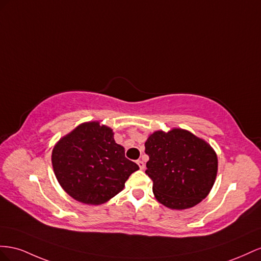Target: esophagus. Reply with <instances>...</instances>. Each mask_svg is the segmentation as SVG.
I'll return each instance as SVG.
<instances>
[{
	"label": "esophagus",
	"instance_id": "34e87169",
	"mask_svg": "<svg viewBox=\"0 0 261 261\" xmlns=\"http://www.w3.org/2000/svg\"><path fill=\"white\" fill-rule=\"evenodd\" d=\"M137 163H138V165H139V167H140L141 170H143V169L145 168V164H144L142 161H138Z\"/></svg>",
	"mask_w": 261,
	"mask_h": 261
}]
</instances>
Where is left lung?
<instances>
[{"instance_id":"8db88e82","label":"left lung","mask_w":261,"mask_h":261,"mask_svg":"<svg viewBox=\"0 0 261 261\" xmlns=\"http://www.w3.org/2000/svg\"><path fill=\"white\" fill-rule=\"evenodd\" d=\"M145 173L153 180L160 203L173 210L189 209L209 195L218 174L213 147L190 131L158 130L145 142Z\"/></svg>"}]
</instances>
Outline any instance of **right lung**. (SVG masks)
<instances>
[{
    "label": "right lung",
    "instance_id": "obj_1",
    "mask_svg": "<svg viewBox=\"0 0 261 261\" xmlns=\"http://www.w3.org/2000/svg\"><path fill=\"white\" fill-rule=\"evenodd\" d=\"M58 182L70 197L99 205L124 188L139 166L125 159L114 131L99 121L79 124L55 144L51 155Z\"/></svg>",
    "mask_w": 261,
    "mask_h": 261
}]
</instances>
